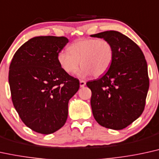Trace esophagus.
<instances>
[{
	"label": "esophagus",
	"mask_w": 159,
	"mask_h": 159,
	"mask_svg": "<svg viewBox=\"0 0 159 159\" xmlns=\"http://www.w3.org/2000/svg\"><path fill=\"white\" fill-rule=\"evenodd\" d=\"M85 85H86V82L84 81H83V80H81V81H80V87H84Z\"/></svg>",
	"instance_id": "obj_1"
}]
</instances>
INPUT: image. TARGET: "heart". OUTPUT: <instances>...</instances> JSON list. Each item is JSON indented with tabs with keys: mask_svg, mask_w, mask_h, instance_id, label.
Instances as JSON below:
<instances>
[{
	"mask_svg": "<svg viewBox=\"0 0 159 159\" xmlns=\"http://www.w3.org/2000/svg\"><path fill=\"white\" fill-rule=\"evenodd\" d=\"M69 52L61 50L57 59L61 67L73 75L82 67L81 76L93 75L98 78L108 71L114 58V47L107 40L82 38L68 47Z\"/></svg>",
	"mask_w": 159,
	"mask_h": 159,
	"instance_id": "b5f03b06",
	"label": "heart"
}]
</instances>
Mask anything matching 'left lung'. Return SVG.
Returning a JSON list of instances; mask_svg holds the SVG:
<instances>
[{"label":"left lung","mask_w":159,"mask_h":159,"mask_svg":"<svg viewBox=\"0 0 159 159\" xmlns=\"http://www.w3.org/2000/svg\"><path fill=\"white\" fill-rule=\"evenodd\" d=\"M91 36L107 40L114 47L108 71L87 83L93 116L102 127L122 129L144 110L150 84L146 59L140 47L121 32L110 30Z\"/></svg>","instance_id":"8db88e82"}]
</instances>
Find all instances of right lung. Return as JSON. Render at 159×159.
I'll return each instance as SVG.
<instances>
[{
    "label": "right lung",
    "instance_id": "1",
    "mask_svg": "<svg viewBox=\"0 0 159 159\" xmlns=\"http://www.w3.org/2000/svg\"><path fill=\"white\" fill-rule=\"evenodd\" d=\"M66 37L38 36L19 48L9 65V83L15 110L26 127L51 134L66 123L68 103L80 87L78 79L61 67L57 56Z\"/></svg>",
    "mask_w": 159,
    "mask_h": 159
}]
</instances>
